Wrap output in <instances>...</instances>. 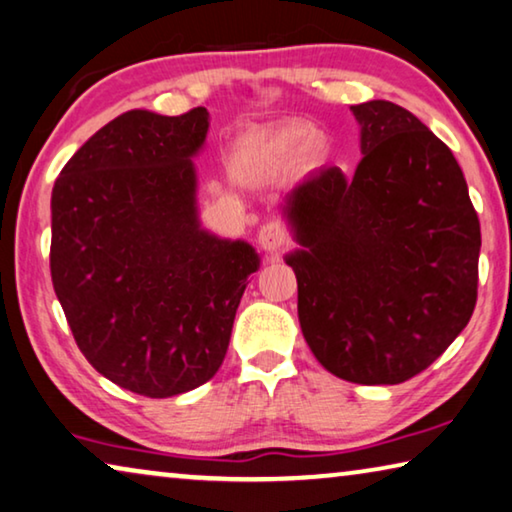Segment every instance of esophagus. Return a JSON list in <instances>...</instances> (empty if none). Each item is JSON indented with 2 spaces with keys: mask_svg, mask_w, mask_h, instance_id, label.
Listing matches in <instances>:
<instances>
[{
  "mask_svg": "<svg viewBox=\"0 0 512 512\" xmlns=\"http://www.w3.org/2000/svg\"><path fill=\"white\" fill-rule=\"evenodd\" d=\"M257 241H259V246H262L264 250H269V253H273V250H280L282 246H287L289 232H287L285 223L278 218L266 220V223L259 227Z\"/></svg>",
  "mask_w": 512,
  "mask_h": 512,
  "instance_id": "esophagus-1",
  "label": "esophagus"
}]
</instances>
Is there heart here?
<instances>
[{
    "label": "heart",
    "instance_id": "heart-1",
    "mask_svg": "<svg viewBox=\"0 0 512 512\" xmlns=\"http://www.w3.org/2000/svg\"><path fill=\"white\" fill-rule=\"evenodd\" d=\"M310 131L301 124L250 133L241 142L239 160L248 174H276L294 163V158L308 142Z\"/></svg>",
    "mask_w": 512,
    "mask_h": 512
}]
</instances>
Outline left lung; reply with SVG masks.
<instances>
[{
	"label": "left lung",
	"instance_id": "left-lung-1",
	"mask_svg": "<svg viewBox=\"0 0 512 512\" xmlns=\"http://www.w3.org/2000/svg\"><path fill=\"white\" fill-rule=\"evenodd\" d=\"M352 179L319 167L287 204L303 250L287 257L312 354L354 384H402L474 315L480 223L453 151L391 101L354 105Z\"/></svg>",
	"mask_w": 512,
	"mask_h": 512
}]
</instances>
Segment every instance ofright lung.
I'll return each instance as SVG.
<instances>
[{"instance_id": "right-lung-1", "label": "right lung", "mask_w": 512, "mask_h": 512, "mask_svg": "<svg viewBox=\"0 0 512 512\" xmlns=\"http://www.w3.org/2000/svg\"><path fill=\"white\" fill-rule=\"evenodd\" d=\"M207 108L131 110L91 135L52 188L50 273L87 361L114 384L170 398L216 375L259 257L197 223Z\"/></svg>"}]
</instances>
